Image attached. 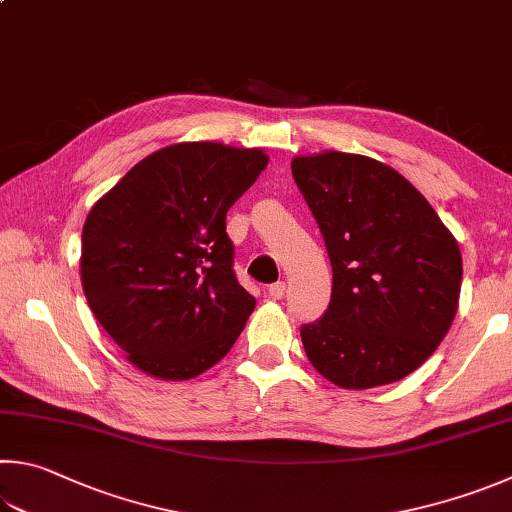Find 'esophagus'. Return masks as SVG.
Here are the masks:
<instances>
[{"mask_svg":"<svg viewBox=\"0 0 512 512\" xmlns=\"http://www.w3.org/2000/svg\"><path fill=\"white\" fill-rule=\"evenodd\" d=\"M284 291H286V284L284 282H275V284L268 286V295H271L273 300H282Z\"/></svg>","mask_w":512,"mask_h":512,"instance_id":"34e87169","label":"esophagus"}]
</instances>
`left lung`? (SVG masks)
<instances>
[{
	"label": "left lung",
	"instance_id": "left-lung-1",
	"mask_svg": "<svg viewBox=\"0 0 512 512\" xmlns=\"http://www.w3.org/2000/svg\"><path fill=\"white\" fill-rule=\"evenodd\" d=\"M291 170L333 268L327 313L300 331L311 365L342 389L410 376L457 315V239L403 174L369 156L327 150L295 156Z\"/></svg>",
	"mask_w": 512,
	"mask_h": 512
}]
</instances>
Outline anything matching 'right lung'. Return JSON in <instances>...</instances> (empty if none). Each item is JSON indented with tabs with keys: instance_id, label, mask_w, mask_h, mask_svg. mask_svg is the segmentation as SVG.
<instances>
[{
	"instance_id": "1",
	"label": "right lung",
	"mask_w": 512,
	"mask_h": 512,
	"mask_svg": "<svg viewBox=\"0 0 512 512\" xmlns=\"http://www.w3.org/2000/svg\"><path fill=\"white\" fill-rule=\"evenodd\" d=\"M266 165L264 150L167 145L91 208L82 288L102 329L145 374L197 378L244 331L255 297L232 271L226 212Z\"/></svg>"
}]
</instances>
